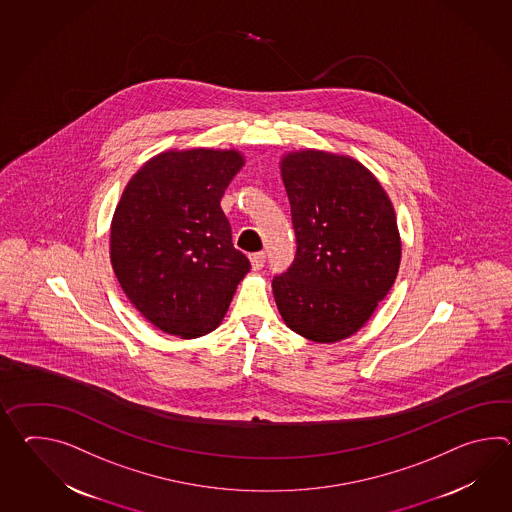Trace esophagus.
I'll return each instance as SVG.
<instances>
[{
	"label": "esophagus",
	"instance_id": "1",
	"mask_svg": "<svg viewBox=\"0 0 512 512\" xmlns=\"http://www.w3.org/2000/svg\"><path fill=\"white\" fill-rule=\"evenodd\" d=\"M250 261L253 270H261L262 266H264V262H266V253H264V251L253 253V255H250Z\"/></svg>",
	"mask_w": 512,
	"mask_h": 512
}]
</instances>
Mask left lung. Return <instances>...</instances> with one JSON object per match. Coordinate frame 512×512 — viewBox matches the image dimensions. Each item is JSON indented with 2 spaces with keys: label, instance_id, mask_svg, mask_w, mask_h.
Returning <instances> with one entry per match:
<instances>
[{
  "label": "left lung",
  "instance_id": "left-lung-1",
  "mask_svg": "<svg viewBox=\"0 0 512 512\" xmlns=\"http://www.w3.org/2000/svg\"><path fill=\"white\" fill-rule=\"evenodd\" d=\"M297 250L272 281L284 323L332 343L364 327L395 283L400 235L391 200L356 159L297 150L281 159Z\"/></svg>",
  "mask_w": 512,
  "mask_h": 512
}]
</instances>
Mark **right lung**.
<instances>
[{
    "instance_id": "obj_1",
    "label": "right lung",
    "mask_w": 512,
    "mask_h": 512,
    "mask_svg": "<svg viewBox=\"0 0 512 512\" xmlns=\"http://www.w3.org/2000/svg\"><path fill=\"white\" fill-rule=\"evenodd\" d=\"M237 150H169L126 185L110 229V259L130 303L180 338L215 330L251 264L235 250L220 200L242 169Z\"/></svg>"
}]
</instances>
